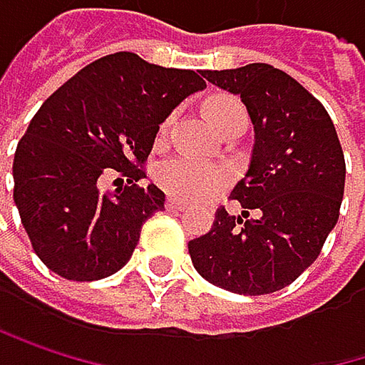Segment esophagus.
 <instances>
[{"label":"esophagus","instance_id":"obj_1","mask_svg":"<svg viewBox=\"0 0 365 365\" xmlns=\"http://www.w3.org/2000/svg\"><path fill=\"white\" fill-rule=\"evenodd\" d=\"M166 210L181 212V210H186V203H184V201H179V199H173V197H168V199H166Z\"/></svg>","mask_w":365,"mask_h":365}]
</instances>
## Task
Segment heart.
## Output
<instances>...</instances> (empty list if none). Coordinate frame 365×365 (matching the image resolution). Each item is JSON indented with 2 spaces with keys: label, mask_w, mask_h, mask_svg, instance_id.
I'll return each instance as SVG.
<instances>
[{
  "label": "heart",
  "mask_w": 365,
  "mask_h": 365,
  "mask_svg": "<svg viewBox=\"0 0 365 365\" xmlns=\"http://www.w3.org/2000/svg\"><path fill=\"white\" fill-rule=\"evenodd\" d=\"M205 112L218 132L231 120L247 118L245 106L236 97H227V95L214 97L207 103ZM231 179H233V173L227 164L203 162L190 155H177V158L164 160L155 168L158 186L166 195L179 201H190V203L207 201L216 197L231 184Z\"/></svg>",
  "instance_id": "1"
}]
</instances>
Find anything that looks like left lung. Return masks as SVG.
<instances>
[{
    "label": "left lung",
    "instance_id": "1",
    "mask_svg": "<svg viewBox=\"0 0 365 365\" xmlns=\"http://www.w3.org/2000/svg\"><path fill=\"white\" fill-rule=\"evenodd\" d=\"M203 77L240 95L255 145L249 173L231 190L242 216L220 205L212 229L188 242V253L197 272L218 288L270 294L316 262L340 218L344 151L324 106L285 71L255 62L203 71Z\"/></svg>",
    "mask_w": 365,
    "mask_h": 365
}]
</instances>
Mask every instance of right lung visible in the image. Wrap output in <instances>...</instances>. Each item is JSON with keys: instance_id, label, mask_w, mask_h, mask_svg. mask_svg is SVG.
Here are the masks:
<instances>
[{"instance_id": "1", "label": "right lung", "mask_w": 365, "mask_h": 365, "mask_svg": "<svg viewBox=\"0 0 365 365\" xmlns=\"http://www.w3.org/2000/svg\"><path fill=\"white\" fill-rule=\"evenodd\" d=\"M201 88L195 71L118 51L77 71L41 106L16 145L12 197L49 270L95 281L129 262L166 201L158 186L138 184L160 123ZM106 174L127 176L128 186L103 195Z\"/></svg>"}]
</instances>
